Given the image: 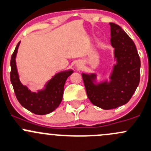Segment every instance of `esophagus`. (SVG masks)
Here are the masks:
<instances>
[{"mask_svg":"<svg viewBox=\"0 0 151 151\" xmlns=\"http://www.w3.org/2000/svg\"><path fill=\"white\" fill-rule=\"evenodd\" d=\"M76 66L78 69H81V68H82V66H83V63H82L81 62H78L77 63H76Z\"/></svg>","mask_w":151,"mask_h":151,"instance_id":"obj_1","label":"esophagus"}]
</instances>
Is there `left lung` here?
I'll list each match as a JSON object with an SVG mask.
<instances>
[{
    "instance_id": "obj_1",
    "label": "left lung",
    "mask_w": 151,
    "mask_h": 151,
    "mask_svg": "<svg viewBox=\"0 0 151 151\" xmlns=\"http://www.w3.org/2000/svg\"><path fill=\"white\" fill-rule=\"evenodd\" d=\"M111 45L114 48L109 81L98 83L95 73H82L88 98L92 104L109 110L127 104L139 83L140 59L133 40L115 23H110Z\"/></svg>"
}]
</instances>
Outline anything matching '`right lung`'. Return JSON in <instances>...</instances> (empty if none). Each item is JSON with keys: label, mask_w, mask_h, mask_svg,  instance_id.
Instances as JSON below:
<instances>
[{"label": "right lung", "mask_w": 151, "mask_h": 151, "mask_svg": "<svg viewBox=\"0 0 151 151\" xmlns=\"http://www.w3.org/2000/svg\"><path fill=\"white\" fill-rule=\"evenodd\" d=\"M20 42L17 45L11 58L10 79L17 99L24 108L34 114L44 115L54 111L62 101L64 86L67 78L73 73V70L58 73L46 83L45 87L37 92H31L22 84L19 79L16 65V56Z\"/></svg>", "instance_id": "add662e5"}]
</instances>
